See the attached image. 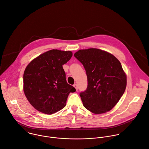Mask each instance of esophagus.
I'll return each mask as SVG.
<instances>
[{
    "mask_svg": "<svg viewBox=\"0 0 149 149\" xmlns=\"http://www.w3.org/2000/svg\"><path fill=\"white\" fill-rule=\"evenodd\" d=\"M73 87L76 88V90H77V89H78V87H77V85L76 84H74L73 85Z\"/></svg>",
    "mask_w": 149,
    "mask_h": 149,
    "instance_id": "1",
    "label": "esophagus"
}]
</instances>
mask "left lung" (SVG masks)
Wrapping results in <instances>:
<instances>
[{
    "label": "left lung",
    "instance_id": "1",
    "mask_svg": "<svg viewBox=\"0 0 149 149\" xmlns=\"http://www.w3.org/2000/svg\"><path fill=\"white\" fill-rule=\"evenodd\" d=\"M74 56L83 65L87 88L80 96L84 107L95 114L111 110L123 94L127 77L119 60L97 48L80 49Z\"/></svg>",
    "mask_w": 149,
    "mask_h": 149
}]
</instances>
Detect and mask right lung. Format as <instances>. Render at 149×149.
Returning <instances> with one entry per match:
<instances>
[{
  "label": "right lung",
  "mask_w": 149,
  "mask_h": 149,
  "mask_svg": "<svg viewBox=\"0 0 149 149\" xmlns=\"http://www.w3.org/2000/svg\"><path fill=\"white\" fill-rule=\"evenodd\" d=\"M73 55L72 51L51 49L32 60L23 74V91L30 104L48 115L63 109L70 93L76 89L66 80L62 65Z\"/></svg>",
  "instance_id": "right-lung-1"
}]
</instances>
